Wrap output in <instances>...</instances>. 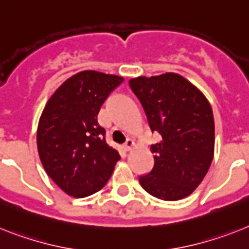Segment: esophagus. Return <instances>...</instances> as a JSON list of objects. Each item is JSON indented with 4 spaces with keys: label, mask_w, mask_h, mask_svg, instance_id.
Wrapping results in <instances>:
<instances>
[{
    "label": "esophagus",
    "mask_w": 249,
    "mask_h": 249,
    "mask_svg": "<svg viewBox=\"0 0 249 249\" xmlns=\"http://www.w3.org/2000/svg\"><path fill=\"white\" fill-rule=\"evenodd\" d=\"M133 146H134V140L133 139H126L125 144L123 145V149H124L125 151H130Z\"/></svg>",
    "instance_id": "obj_1"
}]
</instances>
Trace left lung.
Instances as JSON below:
<instances>
[{
    "label": "left lung",
    "mask_w": 249,
    "mask_h": 249,
    "mask_svg": "<svg viewBox=\"0 0 249 249\" xmlns=\"http://www.w3.org/2000/svg\"><path fill=\"white\" fill-rule=\"evenodd\" d=\"M160 142L150 146L153 169L142 187L163 200L183 199L205 177L214 155V119L211 104L187 79L174 72L129 81Z\"/></svg>",
    "instance_id": "obj_1"
}]
</instances>
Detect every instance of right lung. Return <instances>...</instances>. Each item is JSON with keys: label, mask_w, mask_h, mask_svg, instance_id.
Here are the masks:
<instances>
[{"label": "right lung", "mask_w": 249, "mask_h": 249, "mask_svg": "<svg viewBox=\"0 0 249 249\" xmlns=\"http://www.w3.org/2000/svg\"><path fill=\"white\" fill-rule=\"evenodd\" d=\"M124 81L99 71L77 72L49 99L37 126V150L47 176L73 198L96 193L107 184L118 151L98 123L101 105Z\"/></svg>", "instance_id": "add662e5"}]
</instances>
